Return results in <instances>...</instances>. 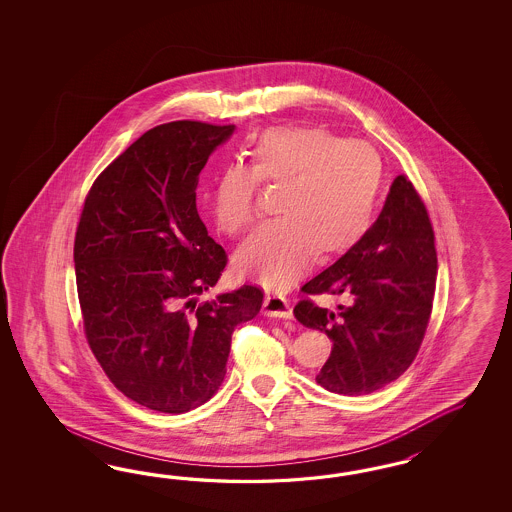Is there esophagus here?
Here are the masks:
<instances>
[{"instance_id":"esophagus-1","label":"esophagus","mask_w":512,"mask_h":512,"mask_svg":"<svg viewBox=\"0 0 512 512\" xmlns=\"http://www.w3.org/2000/svg\"><path fill=\"white\" fill-rule=\"evenodd\" d=\"M263 310L266 315H274L279 319H293V308L287 298L281 295H268L264 298Z\"/></svg>"}]
</instances>
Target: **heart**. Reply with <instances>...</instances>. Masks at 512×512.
<instances>
[{"label": "heart", "instance_id": "heart-1", "mask_svg": "<svg viewBox=\"0 0 512 512\" xmlns=\"http://www.w3.org/2000/svg\"><path fill=\"white\" fill-rule=\"evenodd\" d=\"M251 169L217 174L212 214L217 227L240 234L257 216L259 189L279 186L276 212L236 253V270L270 289H287L319 249L336 255L366 233L383 186V161L362 140L321 127H276L249 150Z\"/></svg>", "mask_w": 512, "mask_h": 512}]
</instances>
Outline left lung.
Masks as SVG:
<instances>
[{
	"mask_svg": "<svg viewBox=\"0 0 512 512\" xmlns=\"http://www.w3.org/2000/svg\"><path fill=\"white\" fill-rule=\"evenodd\" d=\"M437 253L419 191L400 174L377 221L353 248L310 279L306 295L345 296L338 311L311 298L295 306L304 326L323 330L334 349L317 373L321 387L360 396L396 381L417 357L434 304Z\"/></svg>",
	"mask_w": 512,
	"mask_h": 512,
	"instance_id": "1",
	"label": "left lung"
}]
</instances>
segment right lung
<instances>
[{
    "instance_id": "obj_1",
    "label": "right lung",
    "mask_w": 512,
    "mask_h": 512,
    "mask_svg": "<svg viewBox=\"0 0 512 512\" xmlns=\"http://www.w3.org/2000/svg\"><path fill=\"white\" fill-rule=\"evenodd\" d=\"M233 131L195 120L146 131L95 178L78 219V302L93 357L124 396L159 413L216 394L234 328L263 306L257 285L199 302L227 266L197 212L199 174Z\"/></svg>"
}]
</instances>
